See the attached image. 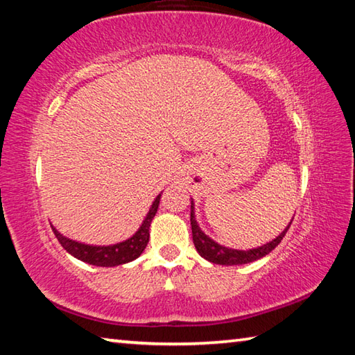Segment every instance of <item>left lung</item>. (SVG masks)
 <instances>
[{"label": "left lung", "mask_w": 355, "mask_h": 355, "mask_svg": "<svg viewBox=\"0 0 355 355\" xmlns=\"http://www.w3.org/2000/svg\"><path fill=\"white\" fill-rule=\"evenodd\" d=\"M293 222V220H291ZM291 222L288 224L280 235L272 239L271 243H266L261 248L257 249H249V250H236V249H228L224 248V245L218 244L213 241L211 238L207 236L205 233L200 230L199 224L196 222V216H194V203L191 202V230H192V241H194V245L199 254L205 258V260L216 263V264H225V266H233V264H245L255 260H260L264 255H268L269 252H272L275 249V245H279L282 239H284L285 233L290 228Z\"/></svg>", "instance_id": "8db88e82"}]
</instances>
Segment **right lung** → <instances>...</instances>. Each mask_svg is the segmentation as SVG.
<instances>
[{"mask_svg":"<svg viewBox=\"0 0 355 355\" xmlns=\"http://www.w3.org/2000/svg\"><path fill=\"white\" fill-rule=\"evenodd\" d=\"M159 199H161V194L156 197L153 205L150 207L146 219H144L142 225L139 227V230L123 243H117L112 245H89V244L78 243V241H73V239L62 236L53 225L51 228L62 248L67 250L70 255L78 258V260L94 264V266H103V268L119 266V264H125L128 261L136 260V258L142 254L144 249L147 248V243L150 238L148 228H150V224H152V219L155 218L156 211H158Z\"/></svg>","mask_w":355,"mask_h":355,"instance_id":"right-lung-1","label":"right lung"}]
</instances>
